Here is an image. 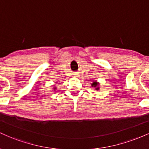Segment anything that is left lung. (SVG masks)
I'll use <instances>...</instances> for the list:
<instances>
[{
	"label": "left lung",
	"mask_w": 149,
	"mask_h": 149,
	"mask_svg": "<svg viewBox=\"0 0 149 149\" xmlns=\"http://www.w3.org/2000/svg\"><path fill=\"white\" fill-rule=\"evenodd\" d=\"M92 87L95 88V90H98L100 88H99V83H97V81H94L93 83H92Z\"/></svg>",
	"instance_id": "1"
}]
</instances>
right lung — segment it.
<instances>
[{"label":"right lung","mask_w":149,"mask_h":149,"mask_svg":"<svg viewBox=\"0 0 149 149\" xmlns=\"http://www.w3.org/2000/svg\"><path fill=\"white\" fill-rule=\"evenodd\" d=\"M54 89H56V88H54Z\"/></svg>","instance_id":"add662e5"}]
</instances>
